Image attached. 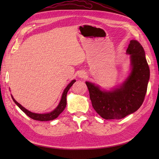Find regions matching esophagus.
Here are the masks:
<instances>
[{
	"instance_id": "esophagus-1",
	"label": "esophagus",
	"mask_w": 159,
	"mask_h": 159,
	"mask_svg": "<svg viewBox=\"0 0 159 159\" xmlns=\"http://www.w3.org/2000/svg\"><path fill=\"white\" fill-rule=\"evenodd\" d=\"M85 76V73H84V72H80V73L79 74V77H80V78H84Z\"/></svg>"
}]
</instances>
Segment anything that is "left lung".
<instances>
[{
    "instance_id": "obj_1",
    "label": "left lung",
    "mask_w": 159,
    "mask_h": 159,
    "mask_svg": "<svg viewBox=\"0 0 159 159\" xmlns=\"http://www.w3.org/2000/svg\"><path fill=\"white\" fill-rule=\"evenodd\" d=\"M127 54L131 55V71L119 88L102 91L86 81L92 106L105 119H120L135 112L141 106L147 90L150 70L145 53L136 40L130 41Z\"/></svg>"
}]
</instances>
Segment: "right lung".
<instances>
[{
	"instance_id": "obj_1",
	"label": "right lung",
	"mask_w": 159,
	"mask_h": 159,
	"mask_svg": "<svg viewBox=\"0 0 159 159\" xmlns=\"http://www.w3.org/2000/svg\"><path fill=\"white\" fill-rule=\"evenodd\" d=\"M75 80H72L71 82L67 85V87L66 88V89H64L63 93H62L61 95V98L60 102V103L57 105V107L54 110L51 111L50 113H44V114H39V113H32L30 111L27 110L26 109H25L24 107H22V105L18 103L14 99V98L12 97V95H11V97L14 101V102L15 103L18 107L20 108L24 113H25L26 115H27L28 117H30L31 119H34V120H36V121H52V120H54V119H56L58 115L63 111L64 110L66 106V96H67V93L69 91L70 88L71 87L72 85H73L75 82Z\"/></svg>"
}]
</instances>
